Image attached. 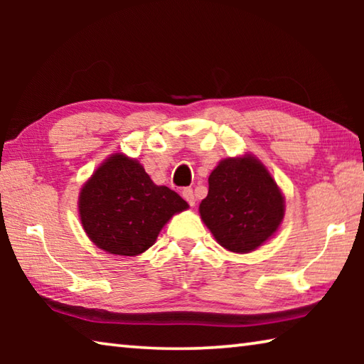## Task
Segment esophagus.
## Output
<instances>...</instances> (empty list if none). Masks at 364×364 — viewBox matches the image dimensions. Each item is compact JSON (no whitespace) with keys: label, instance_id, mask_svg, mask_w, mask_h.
Masks as SVG:
<instances>
[{"label":"esophagus","instance_id":"esophagus-1","mask_svg":"<svg viewBox=\"0 0 364 364\" xmlns=\"http://www.w3.org/2000/svg\"><path fill=\"white\" fill-rule=\"evenodd\" d=\"M181 196L184 197V200H186L191 207H194V204H196V197H194L193 189H191V188H184V189L181 191Z\"/></svg>","mask_w":364,"mask_h":364}]
</instances>
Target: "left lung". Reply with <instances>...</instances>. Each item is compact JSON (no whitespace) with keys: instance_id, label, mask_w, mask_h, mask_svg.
Instances as JSON below:
<instances>
[{"instance_id":"left-lung-1","label":"left lung","mask_w":364,"mask_h":364,"mask_svg":"<svg viewBox=\"0 0 364 364\" xmlns=\"http://www.w3.org/2000/svg\"><path fill=\"white\" fill-rule=\"evenodd\" d=\"M199 212L220 245L245 254L278 230L284 197L255 157L226 159L208 176V194Z\"/></svg>"}]
</instances>
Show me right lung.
I'll return each mask as SVG.
<instances>
[{
    "instance_id": "add662e5",
    "label": "right lung",
    "mask_w": 364,
    "mask_h": 364,
    "mask_svg": "<svg viewBox=\"0 0 364 364\" xmlns=\"http://www.w3.org/2000/svg\"><path fill=\"white\" fill-rule=\"evenodd\" d=\"M78 208L83 230L97 247L133 257L149 249L188 202L170 188L154 184L136 160L114 154L86 181Z\"/></svg>"
}]
</instances>
